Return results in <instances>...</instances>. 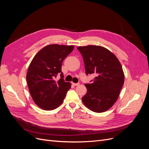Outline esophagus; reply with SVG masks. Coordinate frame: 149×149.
Returning <instances> with one entry per match:
<instances>
[{
	"label": "esophagus",
	"mask_w": 149,
	"mask_h": 149,
	"mask_svg": "<svg viewBox=\"0 0 149 149\" xmlns=\"http://www.w3.org/2000/svg\"><path fill=\"white\" fill-rule=\"evenodd\" d=\"M72 84L73 86H78L79 85V83H72Z\"/></svg>",
	"instance_id": "34e87169"
}]
</instances>
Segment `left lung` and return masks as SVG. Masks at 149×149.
<instances>
[{"instance_id":"1","label":"left lung","mask_w":149,"mask_h":149,"mask_svg":"<svg viewBox=\"0 0 149 149\" xmlns=\"http://www.w3.org/2000/svg\"><path fill=\"white\" fill-rule=\"evenodd\" d=\"M77 48L83 58L86 74L96 75L91 84H85L88 91L82 101L93 112H105L118 100L124 83L120 63L114 54L101 46Z\"/></svg>"}]
</instances>
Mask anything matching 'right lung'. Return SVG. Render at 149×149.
<instances>
[{
	"label": "right lung",
	"instance_id": "1",
	"mask_svg": "<svg viewBox=\"0 0 149 149\" xmlns=\"http://www.w3.org/2000/svg\"><path fill=\"white\" fill-rule=\"evenodd\" d=\"M73 49V45H49L40 49L31 60L26 81L34 102L41 109L53 110L63 102L71 83L64 81L61 65ZM58 74L61 78L56 81Z\"/></svg>",
	"mask_w": 149,
	"mask_h": 149
}]
</instances>
